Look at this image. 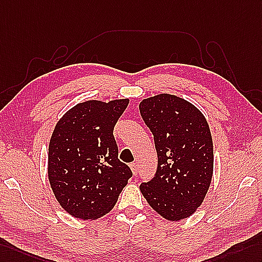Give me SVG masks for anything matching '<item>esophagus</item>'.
<instances>
[{
    "instance_id": "obj_1",
    "label": "esophagus",
    "mask_w": 262,
    "mask_h": 262,
    "mask_svg": "<svg viewBox=\"0 0 262 262\" xmlns=\"http://www.w3.org/2000/svg\"><path fill=\"white\" fill-rule=\"evenodd\" d=\"M130 168H131V170L133 172V174L137 176V173H138V165H137V163L136 162L130 163Z\"/></svg>"
}]
</instances>
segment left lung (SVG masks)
<instances>
[{"label": "left lung", "instance_id": "obj_1", "mask_svg": "<svg viewBox=\"0 0 262 262\" xmlns=\"http://www.w3.org/2000/svg\"><path fill=\"white\" fill-rule=\"evenodd\" d=\"M139 110L158 155L155 177L140 184V190L163 218H188L211 183L213 145L207 120L194 105L171 94L145 99Z\"/></svg>", "mask_w": 262, "mask_h": 262}]
</instances>
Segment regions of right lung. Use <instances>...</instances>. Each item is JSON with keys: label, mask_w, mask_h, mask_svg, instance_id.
Returning <instances> with one entry per match:
<instances>
[{"label": "right lung", "mask_w": 262, "mask_h": 262, "mask_svg": "<svg viewBox=\"0 0 262 262\" xmlns=\"http://www.w3.org/2000/svg\"><path fill=\"white\" fill-rule=\"evenodd\" d=\"M129 100L86 101L57 122L49 145V180L61 207L89 220L114 207L132 171L118 158L114 125Z\"/></svg>", "instance_id": "add662e5"}]
</instances>
